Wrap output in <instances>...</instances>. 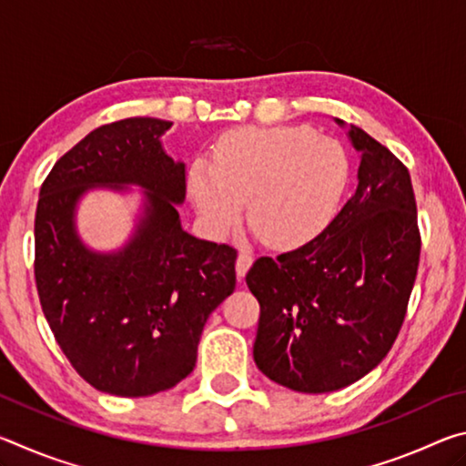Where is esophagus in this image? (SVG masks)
Returning <instances> with one entry per match:
<instances>
[{"mask_svg": "<svg viewBox=\"0 0 466 466\" xmlns=\"http://www.w3.org/2000/svg\"><path fill=\"white\" fill-rule=\"evenodd\" d=\"M252 265V255L247 250H240L238 258H236V275H238V279H244V275L250 269Z\"/></svg>", "mask_w": 466, "mask_h": 466, "instance_id": "1", "label": "esophagus"}]
</instances>
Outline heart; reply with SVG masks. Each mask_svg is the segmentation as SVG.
Here are the masks:
<instances>
[{
    "label": "heart",
    "mask_w": 466,
    "mask_h": 466,
    "mask_svg": "<svg viewBox=\"0 0 466 466\" xmlns=\"http://www.w3.org/2000/svg\"><path fill=\"white\" fill-rule=\"evenodd\" d=\"M350 160L343 146L302 125L244 127L214 147V167L195 162L188 191L211 232L240 222L248 201L250 230L271 248H298L335 218Z\"/></svg>",
    "instance_id": "1"
}]
</instances>
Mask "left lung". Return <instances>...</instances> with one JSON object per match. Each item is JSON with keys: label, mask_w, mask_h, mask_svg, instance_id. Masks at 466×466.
<instances>
[{"label": "left lung", "mask_w": 466, "mask_h": 466, "mask_svg": "<svg viewBox=\"0 0 466 466\" xmlns=\"http://www.w3.org/2000/svg\"><path fill=\"white\" fill-rule=\"evenodd\" d=\"M350 137L361 152L351 199L317 238L257 258L247 273L261 304L252 356L267 378L298 392L345 389L380 364L420 265L407 167L356 125Z\"/></svg>", "instance_id": "8db88e82"}]
</instances>
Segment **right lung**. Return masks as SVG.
Returning a JSON list of instances; mask_svg holds the SVG:
<instances>
[{"label":"right lung","instance_id":"obj_1","mask_svg":"<svg viewBox=\"0 0 466 466\" xmlns=\"http://www.w3.org/2000/svg\"><path fill=\"white\" fill-rule=\"evenodd\" d=\"M170 121L131 116L88 133L46 175L35 216V279L69 364L96 390L147 397L193 372L205 322L236 288V248L180 228L185 164L160 146ZM141 184L147 218L123 251L98 256L73 228L92 186Z\"/></svg>","mask_w":466,"mask_h":466}]
</instances>
